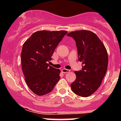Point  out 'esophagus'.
<instances>
[{"label": "esophagus", "instance_id": "esophagus-1", "mask_svg": "<svg viewBox=\"0 0 121 121\" xmlns=\"http://www.w3.org/2000/svg\"><path fill=\"white\" fill-rule=\"evenodd\" d=\"M61 71H62V72H63V73H69V69H66V68H63Z\"/></svg>", "mask_w": 121, "mask_h": 121}]
</instances>
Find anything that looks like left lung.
Masks as SVG:
<instances>
[{
    "label": "left lung",
    "mask_w": 121,
    "mask_h": 121,
    "mask_svg": "<svg viewBox=\"0 0 121 121\" xmlns=\"http://www.w3.org/2000/svg\"><path fill=\"white\" fill-rule=\"evenodd\" d=\"M76 43L78 60L82 69L75 71L76 79L71 84L75 94L87 97L99 87L107 71L108 57L107 50L98 36L88 30H77L67 34Z\"/></svg>",
    "instance_id": "1"
}]
</instances>
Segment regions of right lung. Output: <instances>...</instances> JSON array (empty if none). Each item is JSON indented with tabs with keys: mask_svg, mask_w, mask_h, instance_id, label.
<instances>
[{
	"mask_svg": "<svg viewBox=\"0 0 121 121\" xmlns=\"http://www.w3.org/2000/svg\"><path fill=\"white\" fill-rule=\"evenodd\" d=\"M67 33L61 31H37L23 44L22 67L29 88L37 95L50 92L60 80V70L49 65L55 49Z\"/></svg>",
	"mask_w": 121,
	"mask_h": 121,
	"instance_id": "right-lung-1",
	"label": "right lung"
}]
</instances>
